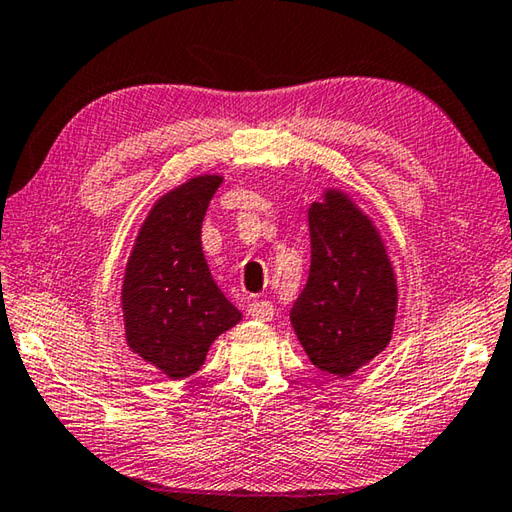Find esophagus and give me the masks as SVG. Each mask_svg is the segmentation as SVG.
I'll return each mask as SVG.
<instances>
[{
    "instance_id": "esophagus-1",
    "label": "esophagus",
    "mask_w": 512,
    "mask_h": 512,
    "mask_svg": "<svg viewBox=\"0 0 512 512\" xmlns=\"http://www.w3.org/2000/svg\"><path fill=\"white\" fill-rule=\"evenodd\" d=\"M247 315L258 321H270L274 317V306L270 301H251L247 306Z\"/></svg>"
}]
</instances>
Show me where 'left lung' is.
Listing matches in <instances>:
<instances>
[{"instance_id":"obj_1","label":"left lung","mask_w":512,"mask_h":512,"mask_svg":"<svg viewBox=\"0 0 512 512\" xmlns=\"http://www.w3.org/2000/svg\"><path fill=\"white\" fill-rule=\"evenodd\" d=\"M308 222L310 274L290 321L310 362L346 378L389 344L396 276L380 233L344 193L328 191Z\"/></svg>"}]
</instances>
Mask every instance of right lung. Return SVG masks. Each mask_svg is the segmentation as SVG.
Masks as SVG:
<instances>
[{
    "mask_svg": "<svg viewBox=\"0 0 512 512\" xmlns=\"http://www.w3.org/2000/svg\"><path fill=\"white\" fill-rule=\"evenodd\" d=\"M220 184L222 177L202 175L161 197L125 267L128 346L173 380L200 369L213 339L242 317L213 283L200 242L206 206Z\"/></svg>",
    "mask_w": 512,
    "mask_h": 512,
    "instance_id": "obj_1",
    "label": "right lung"
}]
</instances>
